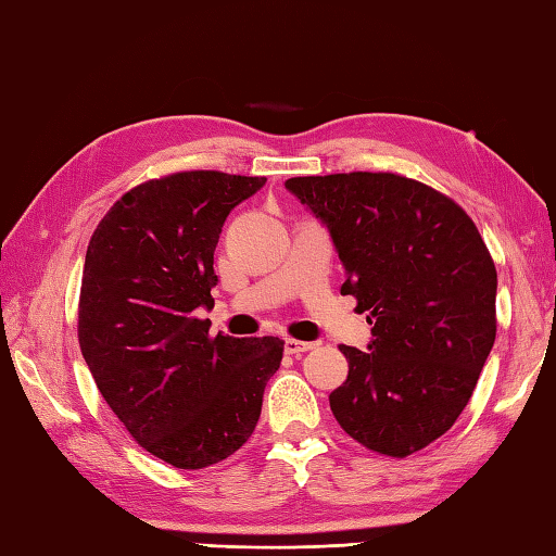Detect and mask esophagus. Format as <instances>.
Returning <instances> with one entry per match:
<instances>
[{"instance_id":"1","label":"esophagus","mask_w":556,"mask_h":556,"mask_svg":"<svg viewBox=\"0 0 556 556\" xmlns=\"http://www.w3.org/2000/svg\"><path fill=\"white\" fill-rule=\"evenodd\" d=\"M282 349H286V353H290V355H300V353H305V351L314 349V343H312V341L286 339V341H282Z\"/></svg>"}]
</instances>
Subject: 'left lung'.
I'll return each mask as SVG.
<instances>
[{"instance_id":"8db88e82","label":"left lung","mask_w":556,"mask_h":556,"mask_svg":"<svg viewBox=\"0 0 556 556\" xmlns=\"http://www.w3.org/2000/svg\"><path fill=\"white\" fill-rule=\"evenodd\" d=\"M288 191L329 229L343 295L368 312V351L339 345L349 377L329 394L361 445L406 457L463 414L496 339V268L469 215L396 174L298 176Z\"/></svg>"}]
</instances>
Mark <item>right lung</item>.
I'll return each mask as SVG.
<instances>
[{
	"label": "right lung",
	"instance_id": "right-lung-1",
	"mask_svg": "<svg viewBox=\"0 0 556 556\" xmlns=\"http://www.w3.org/2000/svg\"><path fill=\"white\" fill-rule=\"evenodd\" d=\"M264 176L184 172L125 193L84 261L79 345L103 400L148 453L203 469L254 433L278 337H211L215 247Z\"/></svg>",
	"mask_w": 556,
	"mask_h": 556
}]
</instances>
